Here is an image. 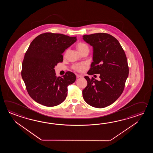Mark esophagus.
<instances>
[{
	"instance_id": "obj_1",
	"label": "esophagus",
	"mask_w": 153,
	"mask_h": 153,
	"mask_svg": "<svg viewBox=\"0 0 153 153\" xmlns=\"http://www.w3.org/2000/svg\"><path fill=\"white\" fill-rule=\"evenodd\" d=\"M81 77H82V75H79V74L76 75V78H81Z\"/></svg>"
}]
</instances>
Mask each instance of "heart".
<instances>
[{
  "instance_id": "heart-1",
  "label": "heart",
  "mask_w": 153,
  "mask_h": 153,
  "mask_svg": "<svg viewBox=\"0 0 153 153\" xmlns=\"http://www.w3.org/2000/svg\"><path fill=\"white\" fill-rule=\"evenodd\" d=\"M76 48L78 49L79 52H81L85 49H88V46L85 44L84 42H79L76 44ZM73 68L75 69V71L78 72H81L84 70V66L83 64H77L73 66Z\"/></svg>"
}]
</instances>
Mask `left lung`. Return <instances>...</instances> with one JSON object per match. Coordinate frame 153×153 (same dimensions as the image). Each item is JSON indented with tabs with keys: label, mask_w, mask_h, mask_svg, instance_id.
I'll return each mask as SVG.
<instances>
[{
	"label": "left lung",
	"mask_w": 153,
	"mask_h": 153,
	"mask_svg": "<svg viewBox=\"0 0 153 153\" xmlns=\"http://www.w3.org/2000/svg\"><path fill=\"white\" fill-rule=\"evenodd\" d=\"M82 39L93 47V62L88 74H100L99 81L85 76L88 85L82 90L83 98L92 107H106L124 91L129 73L126 56L117 39L109 34L84 35Z\"/></svg>",
	"instance_id": "1"
}]
</instances>
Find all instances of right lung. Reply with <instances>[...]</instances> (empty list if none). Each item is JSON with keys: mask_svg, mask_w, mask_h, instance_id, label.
<instances>
[{"mask_svg": "<svg viewBox=\"0 0 153 153\" xmlns=\"http://www.w3.org/2000/svg\"><path fill=\"white\" fill-rule=\"evenodd\" d=\"M76 41L75 36L45 33L33 40L24 57L21 75L33 100L46 107L61 104L67 95V86L76 80L67 72L56 76L55 67L63 59L62 53Z\"/></svg>", "mask_w": 153, "mask_h": 153, "instance_id": "add662e5", "label": "right lung"}]
</instances>
